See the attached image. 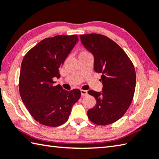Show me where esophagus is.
<instances>
[{
	"label": "esophagus",
	"mask_w": 159,
	"mask_h": 159,
	"mask_svg": "<svg viewBox=\"0 0 159 159\" xmlns=\"http://www.w3.org/2000/svg\"><path fill=\"white\" fill-rule=\"evenodd\" d=\"M80 93H81V96L82 97H84V96H85V95L88 94V91L81 89V90H80Z\"/></svg>",
	"instance_id": "esophagus-1"
}]
</instances>
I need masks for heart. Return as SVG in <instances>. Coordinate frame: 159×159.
Masks as SVG:
<instances>
[{
    "mask_svg": "<svg viewBox=\"0 0 159 159\" xmlns=\"http://www.w3.org/2000/svg\"><path fill=\"white\" fill-rule=\"evenodd\" d=\"M85 53H88V52L87 51H82L81 52V53H80V55H79V56H81V55H83V54H85Z\"/></svg>",
    "mask_w": 159,
    "mask_h": 159,
    "instance_id": "1",
    "label": "heart"
}]
</instances>
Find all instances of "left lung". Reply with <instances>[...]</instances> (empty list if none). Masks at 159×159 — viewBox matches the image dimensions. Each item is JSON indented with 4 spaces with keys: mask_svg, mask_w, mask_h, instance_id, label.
Listing matches in <instances>:
<instances>
[{
    "mask_svg": "<svg viewBox=\"0 0 159 159\" xmlns=\"http://www.w3.org/2000/svg\"><path fill=\"white\" fill-rule=\"evenodd\" d=\"M80 41L94 56V70L102 73V92L89 90L97 104L88 110L89 120L97 125H108L120 120L134 98L136 75L134 66L119 45L105 35L80 34Z\"/></svg>",
    "mask_w": 159,
    "mask_h": 159,
    "instance_id": "left-lung-1",
    "label": "left lung"
}]
</instances>
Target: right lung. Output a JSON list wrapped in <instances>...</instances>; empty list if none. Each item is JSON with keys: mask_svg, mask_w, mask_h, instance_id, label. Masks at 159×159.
Masks as SVG:
<instances>
[{"mask_svg": "<svg viewBox=\"0 0 159 159\" xmlns=\"http://www.w3.org/2000/svg\"><path fill=\"white\" fill-rule=\"evenodd\" d=\"M79 41L78 35H57L42 40L25 55L20 71L19 88L28 112L41 125L58 126L67 121L80 91L65 90L53 85L59 68Z\"/></svg>", "mask_w": 159, "mask_h": 159, "instance_id": "1", "label": "right lung"}]
</instances>
